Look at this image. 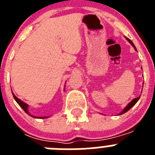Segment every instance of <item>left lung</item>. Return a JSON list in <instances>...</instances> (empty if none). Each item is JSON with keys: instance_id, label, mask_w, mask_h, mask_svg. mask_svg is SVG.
<instances>
[{"instance_id": "1", "label": "left lung", "mask_w": 155, "mask_h": 155, "mask_svg": "<svg viewBox=\"0 0 155 155\" xmlns=\"http://www.w3.org/2000/svg\"><path fill=\"white\" fill-rule=\"evenodd\" d=\"M127 40L129 41V42H130V44L132 45L133 46H134V49H135V50H137L136 47H135V46H134V43H133V42H132V41H131L130 39H127ZM140 97V95L139 97H137V98H134V99H133L132 101H131V102H130V103H129L128 105H127V106H126V108H125V109H124V110L122 111L121 113H120V114H119V115H122V114H124V113H127V111H128V110H130V109L131 108H132L133 106H134V105H135V104H136L137 102V101H138V100H139Z\"/></svg>"}]
</instances>
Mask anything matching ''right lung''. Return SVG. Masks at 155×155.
Listing matches in <instances>:
<instances>
[{
	"mask_svg": "<svg viewBox=\"0 0 155 155\" xmlns=\"http://www.w3.org/2000/svg\"><path fill=\"white\" fill-rule=\"evenodd\" d=\"M12 94H13V97H14V98H15V101H16V102H17V103L19 105H20V107H21V109H22L23 110H24L25 112V113H27V114H28V115H29V116H32V117H35V116H31V115L29 113H28V105H27L26 103H25V102H23L22 101H21V100H20V99H19V98H18L17 97H16L15 95V94H13V93H12ZM47 117H48V116H44V117H35V118L45 119V118H47Z\"/></svg>",
	"mask_w": 155,
	"mask_h": 155,
	"instance_id": "1",
	"label": "right lung"
}]
</instances>
